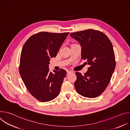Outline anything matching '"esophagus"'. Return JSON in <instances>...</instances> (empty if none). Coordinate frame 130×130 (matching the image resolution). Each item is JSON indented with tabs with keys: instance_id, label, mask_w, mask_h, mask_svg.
I'll use <instances>...</instances> for the list:
<instances>
[{
	"instance_id": "obj_1",
	"label": "esophagus",
	"mask_w": 130,
	"mask_h": 130,
	"mask_svg": "<svg viewBox=\"0 0 130 130\" xmlns=\"http://www.w3.org/2000/svg\"><path fill=\"white\" fill-rule=\"evenodd\" d=\"M71 73H72V72H71V71H67V75H69V74H70Z\"/></svg>"
}]
</instances>
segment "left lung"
I'll return each instance as SVG.
<instances>
[{
    "mask_svg": "<svg viewBox=\"0 0 130 130\" xmlns=\"http://www.w3.org/2000/svg\"><path fill=\"white\" fill-rule=\"evenodd\" d=\"M70 36L80 43L81 58L90 65L84 75L76 72V90L82 96L96 98L106 89L115 69L112 44L105 34L93 29L71 33Z\"/></svg>",
    "mask_w": 130,
    "mask_h": 130,
    "instance_id": "8db88e82",
    "label": "left lung"
}]
</instances>
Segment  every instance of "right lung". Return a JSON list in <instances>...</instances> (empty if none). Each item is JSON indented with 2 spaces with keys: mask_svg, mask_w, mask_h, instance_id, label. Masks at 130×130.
<instances>
[{
  "mask_svg": "<svg viewBox=\"0 0 130 130\" xmlns=\"http://www.w3.org/2000/svg\"><path fill=\"white\" fill-rule=\"evenodd\" d=\"M69 33L41 32L30 37L23 47L20 75L30 93L40 101H51L60 94L67 72L61 69L53 73L49 71V64Z\"/></svg>",
  "mask_w": 130,
  "mask_h": 130,
  "instance_id": "add662e5",
  "label": "right lung"
}]
</instances>
